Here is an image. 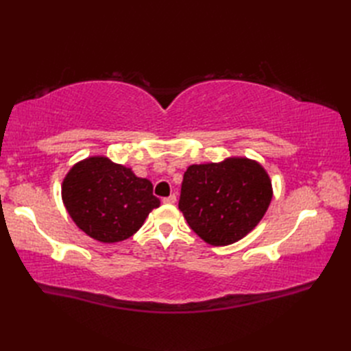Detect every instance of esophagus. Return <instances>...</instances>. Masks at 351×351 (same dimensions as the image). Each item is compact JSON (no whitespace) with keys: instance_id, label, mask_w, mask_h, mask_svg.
Segmentation results:
<instances>
[{"instance_id":"1","label":"esophagus","mask_w":351,"mask_h":351,"mask_svg":"<svg viewBox=\"0 0 351 351\" xmlns=\"http://www.w3.org/2000/svg\"><path fill=\"white\" fill-rule=\"evenodd\" d=\"M176 200H177V196L173 193V195H169L168 197H164L162 199V202L164 204H168V205H173V204H176Z\"/></svg>"}]
</instances>
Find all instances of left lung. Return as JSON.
Returning a JSON list of instances; mask_svg holds the SVG:
<instances>
[{"mask_svg": "<svg viewBox=\"0 0 351 351\" xmlns=\"http://www.w3.org/2000/svg\"><path fill=\"white\" fill-rule=\"evenodd\" d=\"M271 199L272 183L265 168L253 159L232 156L190 165L178 209L202 240L228 246L259 224Z\"/></svg>", "mask_w": 351, "mask_h": 351, "instance_id": "8db88e82", "label": "left lung"}]
</instances>
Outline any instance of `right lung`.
<instances>
[{
    "label": "right lung",
    "instance_id": "right-lung-1",
    "mask_svg": "<svg viewBox=\"0 0 351 351\" xmlns=\"http://www.w3.org/2000/svg\"><path fill=\"white\" fill-rule=\"evenodd\" d=\"M152 183L107 156H89L74 164L62 180L61 197L83 232L102 243L132 237L149 212L159 206Z\"/></svg>",
    "mask_w": 351,
    "mask_h": 351
}]
</instances>
